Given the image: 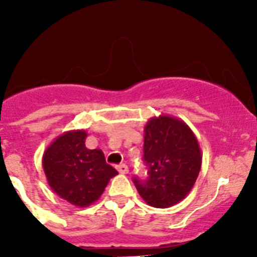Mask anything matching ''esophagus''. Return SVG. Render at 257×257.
Segmentation results:
<instances>
[{
	"instance_id": "esophagus-1",
	"label": "esophagus",
	"mask_w": 257,
	"mask_h": 257,
	"mask_svg": "<svg viewBox=\"0 0 257 257\" xmlns=\"http://www.w3.org/2000/svg\"><path fill=\"white\" fill-rule=\"evenodd\" d=\"M116 169H118V172L120 173V174H128V172H129L128 167H126L125 164L118 165V167H116Z\"/></svg>"
}]
</instances>
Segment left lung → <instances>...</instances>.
I'll use <instances>...</instances> for the list:
<instances>
[{
	"mask_svg": "<svg viewBox=\"0 0 257 257\" xmlns=\"http://www.w3.org/2000/svg\"><path fill=\"white\" fill-rule=\"evenodd\" d=\"M198 139L190 126L172 115L153 116L144 126V162L149 179L134 178L139 195L150 206L167 209L193 189L201 168Z\"/></svg>",
	"mask_w": 257,
	"mask_h": 257,
	"instance_id": "8db88e82",
	"label": "left lung"
}]
</instances>
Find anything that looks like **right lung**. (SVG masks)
<instances>
[{
	"label": "right lung",
	"mask_w": 257,
	"mask_h": 257,
	"mask_svg": "<svg viewBox=\"0 0 257 257\" xmlns=\"http://www.w3.org/2000/svg\"><path fill=\"white\" fill-rule=\"evenodd\" d=\"M87 136L83 129L66 132L48 145L42 157L52 190L79 208L97 201L110 179L118 174L105 163L102 150L85 147Z\"/></svg>",
	"instance_id": "obj_1"
}]
</instances>
